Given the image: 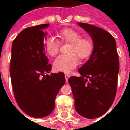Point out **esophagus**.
I'll list each match as a JSON object with an SVG mask.
<instances>
[{"label": "esophagus", "instance_id": "1", "mask_svg": "<svg viewBox=\"0 0 130 130\" xmlns=\"http://www.w3.org/2000/svg\"><path fill=\"white\" fill-rule=\"evenodd\" d=\"M65 79H66V81L67 82L68 79H69V77H70V75H69V74H68V73H65Z\"/></svg>", "mask_w": 130, "mask_h": 130}]
</instances>
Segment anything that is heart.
<instances>
[{"instance_id": "obj_1", "label": "heart", "mask_w": 130, "mask_h": 130, "mask_svg": "<svg viewBox=\"0 0 130 130\" xmlns=\"http://www.w3.org/2000/svg\"><path fill=\"white\" fill-rule=\"evenodd\" d=\"M61 44L69 43L67 55H61L55 59L54 67L57 71L68 73L77 66L78 61L86 60L90 57L94 44L92 40L88 37H81L78 31L67 28L59 31L57 34ZM45 51L51 57H55L59 52V44L52 37L44 40Z\"/></svg>"}]
</instances>
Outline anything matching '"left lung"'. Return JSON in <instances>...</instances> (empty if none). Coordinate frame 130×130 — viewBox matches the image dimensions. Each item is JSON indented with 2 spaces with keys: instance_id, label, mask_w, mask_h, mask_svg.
I'll return each instance as SVG.
<instances>
[{
  "instance_id": "obj_1",
  "label": "left lung",
  "mask_w": 130,
  "mask_h": 130,
  "mask_svg": "<svg viewBox=\"0 0 130 130\" xmlns=\"http://www.w3.org/2000/svg\"><path fill=\"white\" fill-rule=\"evenodd\" d=\"M78 25L90 34L94 48L90 58L78 70L80 77L68 79L75 110L88 119L105 114L115 100L119 70L115 38L100 27L88 23Z\"/></svg>"
}]
</instances>
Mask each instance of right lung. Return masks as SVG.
<instances>
[{
	"label": "right lung",
	"mask_w": 130,
	"mask_h": 130,
	"mask_svg": "<svg viewBox=\"0 0 130 130\" xmlns=\"http://www.w3.org/2000/svg\"><path fill=\"white\" fill-rule=\"evenodd\" d=\"M49 23L27 27L13 42L10 74L19 108L29 116L44 117L52 113L59 90L65 83L63 72L48 74L52 65L45 55L43 29Z\"/></svg>",
	"instance_id": "1"
}]
</instances>
